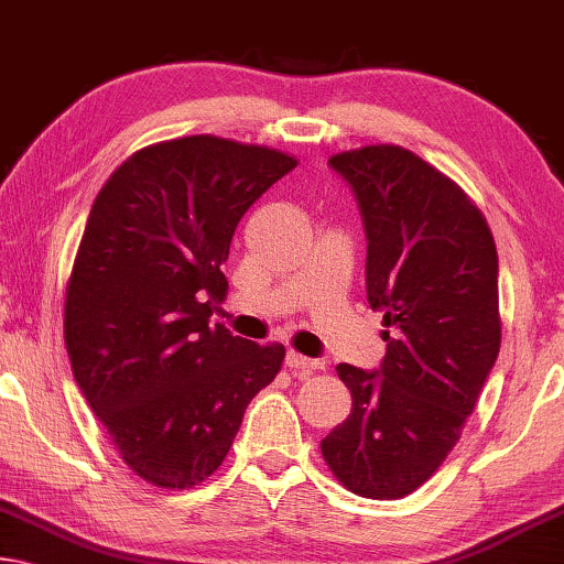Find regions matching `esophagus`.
I'll list each match as a JSON object with an SVG mask.
<instances>
[{
  "mask_svg": "<svg viewBox=\"0 0 564 564\" xmlns=\"http://www.w3.org/2000/svg\"><path fill=\"white\" fill-rule=\"evenodd\" d=\"M284 362H288V368H292V370H302V372H310L312 368H317V366H319L317 360L305 358V355H300V352H294V350H290V352H288V358H284Z\"/></svg>",
  "mask_w": 564,
  "mask_h": 564,
  "instance_id": "34e87169",
  "label": "esophagus"
}]
</instances>
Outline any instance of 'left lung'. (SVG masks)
Masks as SVG:
<instances>
[{"label": "left lung", "instance_id": "1", "mask_svg": "<svg viewBox=\"0 0 564 564\" xmlns=\"http://www.w3.org/2000/svg\"><path fill=\"white\" fill-rule=\"evenodd\" d=\"M327 163L358 198L368 302L391 330L380 368L337 366L352 411L319 448L352 494L401 499L444 464L497 362V247L471 198L401 145Z\"/></svg>", "mask_w": 564, "mask_h": 564}]
</instances>
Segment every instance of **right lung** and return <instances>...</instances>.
<instances>
[{
  "label": "right lung",
  "instance_id": "add662e5",
  "mask_svg": "<svg viewBox=\"0 0 564 564\" xmlns=\"http://www.w3.org/2000/svg\"><path fill=\"white\" fill-rule=\"evenodd\" d=\"M297 161L216 135L155 143L95 198L65 297L85 401L131 469L186 489L219 469L284 345L209 327L227 297L234 229Z\"/></svg>",
  "mask_w": 564,
  "mask_h": 564
}]
</instances>
